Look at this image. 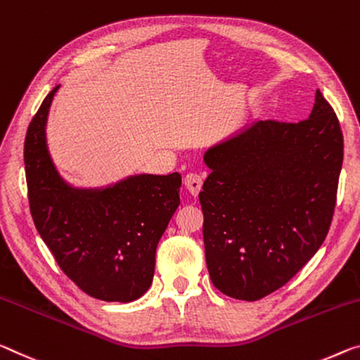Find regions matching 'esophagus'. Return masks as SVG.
I'll return each instance as SVG.
<instances>
[{"instance_id":"esophagus-1","label":"esophagus","mask_w":360,"mask_h":360,"mask_svg":"<svg viewBox=\"0 0 360 360\" xmlns=\"http://www.w3.org/2000/svg\"><path fill=\"white\" fill-rule=\"evenodd\" d=\"M184 186L187 187V191H189L193 197H197L198 192L202 191V186H203V174L189 173L184 178Z\"/></svg>"}]
</instances>
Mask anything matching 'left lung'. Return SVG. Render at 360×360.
Returning a JSON list of instances; mask_svg holds the SVG:
<instances>
[{"mask_svg": "<svg viewBox=\"0 0 360 360\" xmlns=\"http://www.w3.org/2000/svg\"><path fill=\"white\" fill-rule=\"evenodd\" d=\"M200 192L211 282L256 301L283 287L327 237L343 165V133L316 91L307 120L255 122L205 152Z\"/></svg>", "mask_w": 360, "mask_h": 360, "instance_id": "obj_1", "label": "left lung"}]
</instances>
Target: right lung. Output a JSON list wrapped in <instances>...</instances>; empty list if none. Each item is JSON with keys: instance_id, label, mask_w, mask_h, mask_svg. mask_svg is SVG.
<instances>
[{"instance_id": "1", "label": "right lung", "mask_w": 360, "mask_h": 360, "mask_svg": "<svg viewBox=\"0 0 360 360\" xmlns=\"http://www.w3.org/2000/svg\"><path fill=\"white\" fill-rule=\"evenodd\" d=\"M59 88L44 98L25 136L33 222L60 269L84 293L129 303L152 283L157 245L181 203V174H131L96 187L70 184L56 168L46 139Z\"/></svg>"}]
</instances>
